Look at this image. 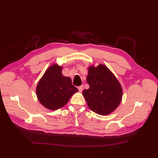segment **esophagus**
Segmentation results:
<instances>
[{"label": "esophagus", "mask_w": 158, "mask_h": 158, "mask_svg": "<svg viewBox=\"0 0 158 158\" xmlns=\"http://www.w3.org/2000/svg\"><path fill=\"white\" fill-rule=\"evenodd\" d=\"M78 89H79V91L80 92H81L83 91V85L79 86V88H78Z\"/></svg>", "instance_id": "esophagus-1"}]
</instances>
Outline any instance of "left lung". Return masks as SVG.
I'll return each mask as SVG.
<instances>
[{
	"label": "left lung",
	"instance_id": "8db88e82",
	"mask_svg": "<svg viewBox=\"0 0 158 158\" xmlns=\"http://www.w3.org/2000/svg\"><path fill=\"white\" fill-rule=\"evenodd\" d=\"M87 82L89 85L82 94L92 111L101 115L113 113L120 105L123 89L118 79L105 64L88 67Z\"/></svg>",
	"mask_w": 158,
	"mask_h": 158
}]
</instances>
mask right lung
<instances>
[{
	"label": "right lung",
	"mask_w": 158,
	"mask_h": 158,
	"mask_svg": "<svg viewBox=\"0 0 158 158\" xmlns=\"http://www.w3.org/2000/svg\"><path fill=\"white\" fill-rule=\"evenodd\" d=\"M62 66L53 64L46 70L36 85L39 101L49 110H55L66 105L78 89L72 85L71 79L62 75Z\"/></svg>",
	"instance_id": "right-lung-1"
}]
</instances>
